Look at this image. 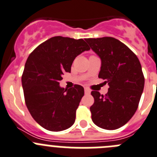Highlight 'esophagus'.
<instances>
[{
    "instance_id": "esophagus-1",
    "label": "esophagus",
    "mask_w": 157,
    "mask_h": 157,
    "mask_svg": "<svg viewBox=\"0 0 157 157\" xmlns=\"http://www.w3.org/2000/svg\"><path fill=\"white\" fill-rule=\"evenodd\" d=\"M84 92H85L86 94H88L90 93V90L87 87H84Z\"/></svg>"
}]
</instances>
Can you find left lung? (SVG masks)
Here are the masks:
<instances>
[{
	"label": "left lung",
	"mask_w": 157,
	"mask_h": 157,
	"mask_svg": "<svg viewBox=\"0 0 157 157\" xmlns=\"http://www.w3.org/2000/svg\"><path fill=\"white\" fill-rule=\"evenodd\" d=\"M86 41L101 59L98 77L109 85L105 95L91 91L94 99L90 108L92 121L100 128L117 129L125 125L138 108L145 83L141 64L136 54L115 38Z\"/></svg>",
	"instance_id": "8db88e82"
}]
</instances>
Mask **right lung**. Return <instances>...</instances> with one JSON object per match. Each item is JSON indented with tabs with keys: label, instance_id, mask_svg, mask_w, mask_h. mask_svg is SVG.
<instances>
[{
	"label": "right lung",
	"instance_id": "1",
	"mask_svg": "<svg viewBox=\"0 0 157 157\" xmlns=\"http://www.w3.org/2000/svg\"><path fill=\"white\" fill-rule=\"evenodd\" d=\"M90 47L83 39L55 36L31 52L21 76L25 101L32 118L45 129L63 131L74 125L84 90L59 87L74 59Z\"/></svg>",
	"mask_w": 157,
	"mask_h": 157
}]
</instances>
